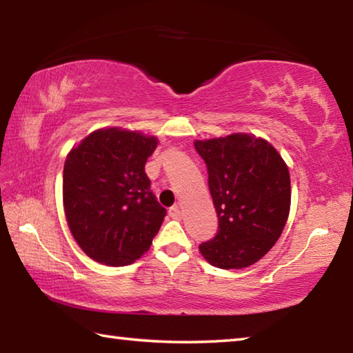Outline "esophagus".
<instances>
[{
  "mask_svg": "<svg viewBox=\"0 0 353 353\" xmlns=\"http://www.w3.org/2000/svg\"><path fill=\"white\" fill-rule=\"evenodd\" d=\"M168 214H170V216H171L172 219H179V218H181V210H179L177 205H174V207L170 208Z\"/></svg>",
  "mask_w": 353,
  "mask_h": 353,
  "instance_id": "34e87169",
  "label": "esophagus"
}]
</instances>
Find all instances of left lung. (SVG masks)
Here are the masks:
<instances>
[{
	"mask_svg": "<svg viewBox=\"0 0 353 353\" xmlns=\"http://www.w3.org/2000/svg\"><path fill=\"white\" fill-rule=\"evenodd\" d=\"M207 165L218 232L199 244L221 270H241L270 252L290 213L288 166L270 143L248 134L194 141Z\"/></svg>",
	"mask_w": 353,
	"mask_h": 353,
	"instance_id": "1",
	"label": "left lung"
}]
</instances>
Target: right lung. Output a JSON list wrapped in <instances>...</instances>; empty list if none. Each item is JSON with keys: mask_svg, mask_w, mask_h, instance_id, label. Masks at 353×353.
I'll return each mask as SVG.
<instances>
[{"mask_svg": "<svg viewBox=\"0 0 353 353\" xmlns=\"http://www.w3.org/2000/svg\"><path fill=\"white\" fill-rule=\"evenodd\" d=\"M155 137L118 128L92 132L63 166V207L76 243L109 266L134 263L166 216L145 172Z\"/></svg>", "mask_w": 353, "mask_h": 353, "instance_id": "right-lung-1", "label": "right lung"}]
</instances>
